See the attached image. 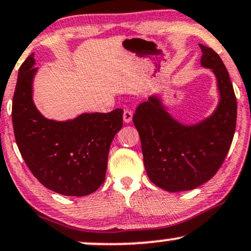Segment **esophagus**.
<instances>
[{
	"label": "esophagus",
	"instance_id": "esophagus-1",
	"mask_svg": "<svg viewBox=\"0 0 251 251\" xmlns=\"http://www.w3.org/2000/svg\"><path fill=\"white\" fill-rule=\"evenodd\" d=\"M132 117H133V112L131 110H125L123 114V119L125 123H131L132 122Z\"/></svg>",
	"mask_w": 251,
	"mask_h": 251
}]
</instances>
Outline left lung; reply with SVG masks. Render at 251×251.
<instances>
[{"instance_id": "8db88e82", "label": "left lung", "mask_w": 251, "mask_h": 251, "mask_svg": "<svg viewBox=\"0 0 251 251\" xmlns=\"http://www.w3.org/2000/svg\"><path fill=\"white\" fill-rule=\"evenodd\" d=\"M200 48L201 66L216 78L220 99L215 111L186 125L172 117L154 95L133 116L146 173L154 185L172 193L192 191L212 179L227 156L236 126V97L227 69L213 49Z\"/></svg>"}]
</instances>
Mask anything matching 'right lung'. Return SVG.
Here are the masks:
<instances>
[{"label": "right lung", "instance_id": "right-lung-1", "mask_svg": "<svg viewBox=\"0 0 251 251\" xmlns=\"http://www.w3.org/2000/svg\"><path fill=\"white\" fill-rule=\"evenodd\" d=\"M34 53L19 70L13 98V125L21 155L34 176L50 191L84 196L104 182L108 151L123 127L122 108L81 113L65 122L48 119L32 99L37 72Z\"/></svg>", "mask_w": 251, "mask_h": 251}]
</instances>
